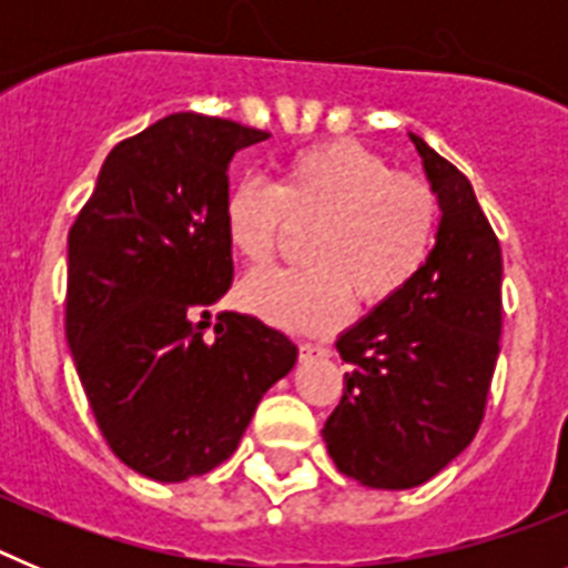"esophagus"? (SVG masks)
<instances>
[{
    "label": "esophagus",
    "instance_id": "esophagus-1",
    "mask_svg": "<svg viewBox=\"0 0 568 568\" xmlns=\"http://www.w3.org/2000/svg\"><path fill=\"white\" fill-rule=\"evenodd\" d=\"M301 349V358H318V355H329V349L324 344H313V341H304L298 346Z\"/></svg>",
    "mask_w": 568,
    "mask_h": 568
}]
</instances>
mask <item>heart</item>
I'll list each match as a JSON object with an SVG mask.
<instances>
[{
  "mask_svg": "<svg viewBox=\"0 0 568 568\" xmlns=\"http://www.w3.org/2000/svg\"><path fill=\"white\" fill-rule=\"evenodd\" d=\"M438 195L420 175L395 173L364 144L321 142L293 153L273 184L244 179L227 190L222 227L247 267H264L290 227H307V264L250 275L241 304L275 327L327 329L355 298L366 307L398 295L429 258Z\"/></svg>",
  "mask_w": 568,
  "mask_h": 568,
  "instance_id": "1",
  "label": "heart"
}]
</instances>
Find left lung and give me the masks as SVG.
<instances>
[{
    "mask_svg": "<svg viewBox=\"0 0 568 568\" xmlns=\"http://www.w3.org/2000/svg\"><path fill=\"white\" fill-rule=\"evenodd\" d=\"M440 199L438 241L409 284L335 341L344 395L321 435L338 471L413 489L478 433L500 353V241L469 179L409 133Z\"/></svg>",
    "mask_w": 568,
    "mask_h": 568,
    "instance_id": "8db88e82",
    "label": "left lung"
}]
</instances>
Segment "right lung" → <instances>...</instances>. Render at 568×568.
<instances>
[{
	"instance_id": "obj_1",
	"label": "right lung",
	"mask_w": 568,
	"mask_h": 568,
	"mask_svg": "<svg viewBox=\"0 0 568 568\" xmlns=\"http://www.w3.org/2000/svg\"><path fill=\"white\" fill-rule=\"evenodd\" d=\"M270 133L173 113L115 144L68 233L64 333L115 458L175 484L235 453L298 346L253 315L207 307L233 284L222 204L235 150Z\"/></svg>"
}]
</instances>
